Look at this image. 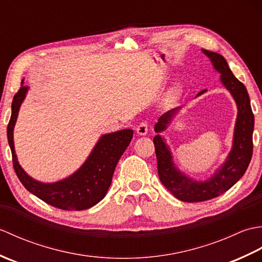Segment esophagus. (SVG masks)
<instances>
[{
	"instance_id": "1",
	"label": "esophagus",
	"mask_w": 262,
	"mask_h": 262,
	"mask_svg": "<svg viewBox=\"0 0 262 262\" xmlns=\"http://www.w3.org/2000/svg\"><path fill=\"white\" fill-rule=\"evenodd\" d=\"M147 130H148V125H147V122H145V121L141 122V124L136 127V133L141 136L146 135Z\"/></svg>"
}]
</instances>
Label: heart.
Masks as SVG:
<instances>
[{"instance_id":"heart-1","label":"heart","mask_w":262,"mask_h":262,"mask_svg":"<svg viewBox=\"0 0 262 262\" xmlns=\"http://www.w3.org/2000/svg\"><path fill=\"white\" fill-rule=\"evenodd\" d=\"M178 94H179V90H178V89H173V90L171 91V97L172 98L178 97Z\"/></svg>"}]
</instances>
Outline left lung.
Here are the masks:
<instances>
[{
    "mask_svg": "<svg viewBox=\"0 0 262 262\" xmlns=\"http://www.w3.org/2000/svg\"><path fill=\"white\" fill-rule=\"evenodd\" d=\"M202 51L210 59L214 70L221 74L222 84L227 89L234 99L237 107V116L234 134H233L232 149L227 155L225 162L214 172L213 176L204 181L193 180L177 168L168 144L165 143L164 137L159 134L168 128L181 107L163 114L155 124L154 130L158 133V135L154 136L153 143L158 159L160 180L174 197L187 203L205 202L219 197L220 194L229 190L246 173L253 151L252 134L254 117L246 86L233 75L229 64L222 55L206 49ZM206 91L207 90L200 91L197 97L202 96Z\"/></svg>",
    "mask_w": 262,
    "mask_h": 262,
    "instance_id": "8db88e82",
    "label": "left lung"
}]
</instances>
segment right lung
<instances>
[{
  "instance_id": "obj_1",
  "label": "right lung",
  "mask_w": 262,
  "mask_h": 262,
  "mask_svg": "<svg viewBox=\"0 0 262 262\" xmlns=\"http://www.w3.org/2000/svg\"><path fill=\"white\" fill-rule=\"evenodd\" d=\"M29 88L21 82L12 101V114L8 125V142L12 152L13 168L28 191L48 205L65 210H83L102 200L111 185L116 165L133 138V129H121L99 138L85 162L73 174L56 182H40L27 174L16 158L13 129L22 102Z\"/></svg>"
}]
</instances>
